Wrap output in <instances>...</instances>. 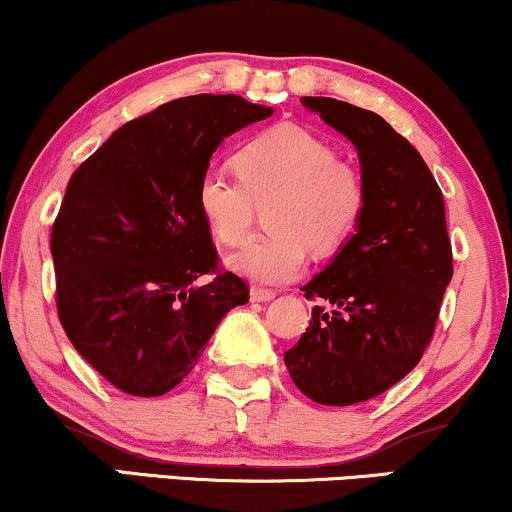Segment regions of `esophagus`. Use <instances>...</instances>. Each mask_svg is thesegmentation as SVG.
I'll return each instance as SVG.
<instances>
[{"instance_id": "34e87169", "label": "esophagus", "mask_w": 512, "mask_h": 512, "mask_svg": "<svg viewBox=\"0 0 512 512\" xmlns=\"http://www.w3.org/2000/svg\"><path fill=\"white\" fill-rule=\"evenodd\" d=\"M274 297H276L274 290H267V288H260V286L250 288V300L252 302H269V300H274Z\"/></svg>"}]
</instances>
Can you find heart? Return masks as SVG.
<instances>
[{"label": "heart", "instance_id": "heart-1", "mask_svg": "<svg viewBox=\"0 0 512 512\" xmlns=\"http://www.w3.org/2000/svg\"><path fill=\"white\" fill-rule=\"evenodd\" d=\"M238 174L205 170L198 210L224 245L250 234L257 205H267V234L229 257V267L260 286H286L302 274L307 250L328 255L352 238L366 210V181L354 165L307 127L276 125L236 155Z\"/></svg>", "mask_w": 512, "mask_h": 512}]
</instances>
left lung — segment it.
<instances>
[{"label":"left lung","instance_id":"1","mask_svg":"<svg viewBox=\"0 0 512 512\" xmlns=\"http://www.w3.org/2000/svg\"><path fill=\"white\" fill-rule=\"evenodd\" d=\"M302 103L357 148L366 210L357 234L302 288L333 312L314 307L307 333L283 361L316 404L349 406L390 390L423 357L454 276L451 241L442 189L392 125L326 96Z\"/></svg>","mask_w":512,"mask_h":512}]
</instances>
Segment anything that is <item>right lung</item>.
<instances>
[{"label": "right lung", "instance_id": "obj_1", "mask_svg": "<svg viewBox=\"0 0 512 512\" xmlns=\"http://www.w3.org/2000/svg\"><path fill=\"white\" fill-rule=\"evenodd\" d=\"M271 113L236 94L184 96L125 122L70 177L51 229L58 319L118 390L170 392L248 302L243 278L219 271L196 191L217 146ZM205 273L216 278L198 287Z\"/></svg>", "mask_w": 512, "mask_h": 512}]
</instances>
